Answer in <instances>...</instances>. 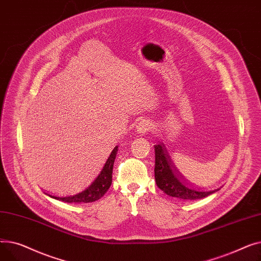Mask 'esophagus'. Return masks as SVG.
Wrapping results in <instances>:
<instances>
[{
	"label": "esophagus",
	"mask_w": 261,
	"mask_h": 261,
	"mask_svg": "<svg viewBox=\"0 0 261 261\" xmlns=\"http://www.w3.org/2000/svg\"><path fill=\"white\" fill-rule=\"evenodd\" d=\"M151 123H150V121H148V120H141L140 122H139V125L136 126V132H138L139 134H141V135H143V134H145V133H147L148 131H150L151 130Z\"/></svg>",
	"instance_id": "1"
}]
</instances>
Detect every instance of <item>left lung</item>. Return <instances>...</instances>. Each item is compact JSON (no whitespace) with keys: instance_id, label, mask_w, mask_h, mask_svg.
<instances>
[{"instance_id":"obj_1","label":"left lung","mask_w":261,"mask_h":261,"mask_svg":"<svg viewBox=\"0 0 261 261\" xmlns=\"http://www.w3.org/2000/svg\"><path fill=\"white\" fill-rule=\"evenodd\" d=\"M155 166L154 176L158 187L170 197L180 200H198L207 197L219 189L201 190L187 184L176 171L174 165L167 154V150L163 144L155 145Z\"/></svg>"}]
</instances>
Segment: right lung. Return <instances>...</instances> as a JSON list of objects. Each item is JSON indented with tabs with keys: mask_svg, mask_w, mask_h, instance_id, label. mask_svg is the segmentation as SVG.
<instances>
[{
	"mask_svg": "<svg viewBox=\"0 0 261 261\" xmlns=\"http://www.w3.org/2000/svg\"><path fill=\"white\" fill-rule=\"evenodd\" d=\"M118 146H115V148L112 150L111 154L108 158L105 166L98 176L93 181V183L84 191L73 195V196H65V197H56L47 195L48 197L56 199L65 203H91L94 201L99 200L110 188L112 184V171H113V165L114 161L117 154Z\"/></svg>",
	"mask_w": 261,
	"mask_h": 261,
	"instance_id": "1",
	"label": "right lung"
}]
</instances>
